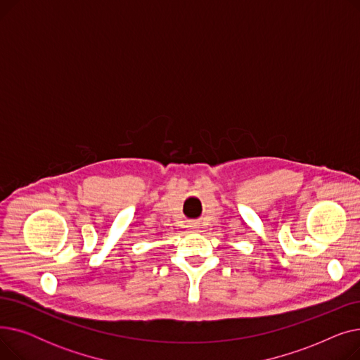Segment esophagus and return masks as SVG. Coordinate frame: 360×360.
<instances>
[{"instance_id":"34e87169","label":"esophagus","mask_w":360,"mask_h":360,"mask_svg":"<svg viewBox=\"0 0 360 360\" xmlns=\"http://www.w3.org/2000/svg\"><path fill=\"white\" fill-rule=\"evenodd\" d=\"M198 226H200V224H198L197 221H191L190 226H188V228H190L191 232H197V231H198Z\"/></svg>"}]
</instances>
